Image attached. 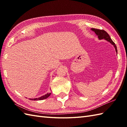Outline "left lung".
<instances>
[{"label": "left lung", "mask_w": 127, "mask_h": 127, "mask_svg": "<svg viewBox=\"0 0 127 127\" xmlns=\"http://www.w3.org/2000/svg\"><path fill=\"white\" fill-rule=\"evenodd\" d=\"M91 31H92L95 33L96 35L98 36V37L99 40L105 39V40H106L107 41H108L110 43V44L114 46L115 47V49L116 50V53H117V49L116 45H115L114 42H113L112 39H111V37H110L109 35L107 34V32H106L104 30H100V29H94V28H91Z\"/></svg>", "instance_id": "obj_1"}]
</instances>
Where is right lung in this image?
<instances>
[{
  "label": "right lung",
  "mask_w": 127,
  "mask_h": 127,
  "mask_svg": "<svg viewBox=\"0 0 127 127\" xmlns=\"http://www.w3.org/2000/svg\"><path fill=\"white\" fill-rule=\"evenodd\" d=\"M51 93H47L45 94V95H42L41 96L39 97V98H29V100H44V99H45L47 98L48 96H49L50 95H51Z\"/></svg>",
  "instance_id": "obj_1"
}]
</instances>
